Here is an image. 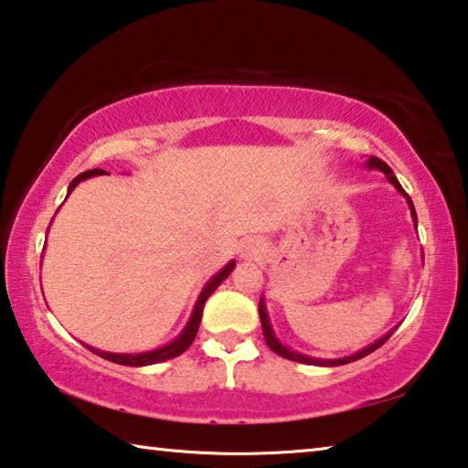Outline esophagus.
Returning a JSON list of instances; mask_svg holds the SVG:
<instances>
[{
	"label": "esophagus",
	"instance_id": "1",
	"mask_svg": "<svg viewBox=\"0 0 468 468\" xmlns=\"http://www.w3.org/2000/svg\"><path fill=\"white\" fill-rule=\"evenodd\" d=\"M263 250V240L261 239H244L239 247V253L242 259H255Z\"/></svg>",
	"mask_w": 468,
	"mask_h": 468
}]
</instances>
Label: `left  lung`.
Wrapping results in <instances>:
<instances>
[{
  "mask_svg": "<svg viewBox=\"0 0 468 468\" xmlns=\"http://www.w3.org/2000/svg\"><path fill=\"white\" fill-rule=\"evenodd\" d=\"M366 167L383 171V174L387 176V179H389V182L395 186V188H398V192H399V194H404L406 200H408V207H410V211H412V219H414V224H416V211H414V205H412V200H410V197H408V194H406V190L401 188V184L398 182V177L393 176V171L389 169V165L383 163V161H380V159H377V156H370V159L366 161ZM259 318H261V328H263L265 343H268V347H270L271 351H274V354L282 356V357H286V359H291V362H299V364H312V366H341V364L356 362V359H359V357H366V356H368V354H372V351H375V349H378L380 345H383L387 339H389V336L393 335V330H395V328H393L391 333H387L385 336H380L378 341H375V343H372V345H368V347H364L362 351H357V354H354V356L339 357V359H320V357H309V356H303V354H297V351H291L289 347H284V345L276 339L274 330H271V324H270L268 312H265V303H263V299L259 301Z\"/></svg>",
  "mask_w": 468,
  "mask_h": 468,
  "instance_id": "8db88e82",
  "label": "left lung"
}]
</instances>
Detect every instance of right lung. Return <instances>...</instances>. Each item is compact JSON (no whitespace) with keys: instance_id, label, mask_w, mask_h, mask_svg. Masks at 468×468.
I'll use <instances>...</instances> for the list:
<instances>
[{"instance_id":"obj_1","label":"right lung","mask_w":468,"mask_h":468,"mask_svg":"<svg viewBox=\"0 0 468 468\" xmlns=\"http://www.w3.org/2000/svg\"><path fill=\"white\" fill-rule=\"evenodd\" d=\"M104 171L102 169H90V171H83V174H79L73 182H70L69 186V194L75 190V186L79 182H83V179L88 177H93V176H102ZM234 261H229L224 270H219L218 274H215L209 282L205 284L203 292L198 294V301L197 305H194V312L190 315L188 324H186V328L179 333L177 339H174L167 345H163V347L159 349H153V351H144V354H111V351H100V349H93L90 347V345H85L90 351H93V354L109 359V362H114V364H123V366H150V364H159V362H165V359H171V357H177L179 354H184L186 349L190 347L194 336H197L198 333V324H200V318H203V307H205V301L211 297V292L218 289V286L224 282V280L229 276V271L234 270Z\"/></svg>"}]
</instances>
